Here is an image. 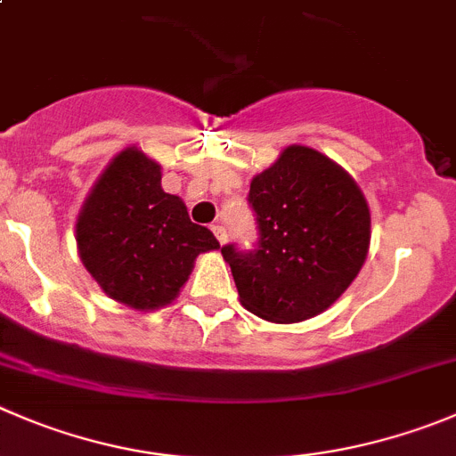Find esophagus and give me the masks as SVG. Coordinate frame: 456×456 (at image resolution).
I'll return each instance as SVG.
<instances>
[{
  "mask_svg": "<svg viewBox=\"0 0 456 456\" xmlns=\"http://www.w3.org/2000/svg\"><path fill=\"white\" fill-rule=\"evenodd\" d=\"M212 232H215V237L219 240V244H225V241H228V232H225V228L221 224L212 225Z\"/></svg>",
  "mask_w": 456,
  "mask_h": 456,
  "instance_id": "34e87169",
  "label": "esophagus"
}]
</instances>
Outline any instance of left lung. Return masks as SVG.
Segmentation results:
<instances>
[{
    "instance_id": "1",
    "label": "left lung",
    "mask_w": 456,
    "mask_h": 456,
    "mask_svg": "<svg viewBox=\"0 0 456 456\" xmlns=\"http://www.w3.org/2000/svg\"><path fill=\"white\" fill-rule=\"evenodd\" d=\"M253 248L225 244L240 300L280 324L322 314L346 290L370 248V208L355 181L320 151L290 145L250 183Z\"/></svg>"
}]
</instances>
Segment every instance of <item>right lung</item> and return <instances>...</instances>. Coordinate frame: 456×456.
<instances>
[{
    "mask_svg": "<svg viewBox=\"0 0 456 456\" xmlns=\"http://www.w3.org/2000/svg\"><path fill=\"white\" fill-rule=\"evenodd\" d=\"M80 259L101 289L132 309L170 305L199 253L219 248L188 208L160 188V166L142 151H120L82 206Z\"/></svg>",
    "mask_w": 456,
    "mask_h": 456,
    "instance_id": "1",
    "label": "right lung"
}]
</instances>
